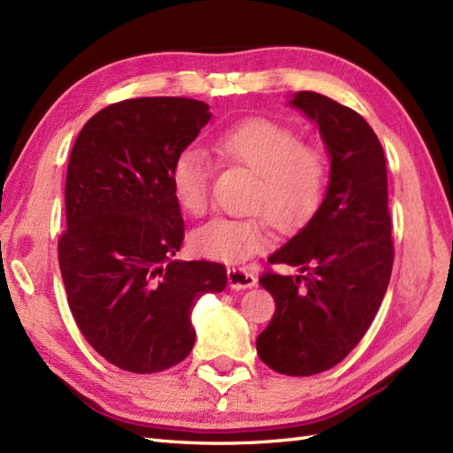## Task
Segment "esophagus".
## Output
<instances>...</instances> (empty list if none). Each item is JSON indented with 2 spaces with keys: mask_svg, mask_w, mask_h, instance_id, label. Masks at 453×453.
I'll return each mask as SVG.
<instances>
[{
  "mask_svg": "<svg viewBox=\"0 0 453 453\" xmlns=\"http://www.w3.org/2000/svg\"><path fill=\"white\" fill-rule=\"evenodd\" d=\"M226 276H228V286L232 289H250L257 286V278L248 271H243V268L232 266L226 271Z\"/></svg>",
  "mask_w": 453,
  "mask_h": 453,
  "instance_id": "obj_1",
  "label": "esophagus"
}]
</instances>
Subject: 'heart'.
I'll use <instances>...</instances> for the list:
<instances>
[{
	"label": "heart",
	"instance_id": "heart-1",
	"mask_svg": "<svg viewBox=\"0 0 453 453\" xmlns=\"http://www.w3.org/2000/svg\"><path fill=\"white\" fill-rule=\"evenodd\" d=\"M215 152L226 162L243 165L255 175L248 207L263 211L250 217H217L198 228L192 248L200 257L219 263H242L265 248L266 219L280 230H296L318 210L326 185L322 156L301 144L293 129L266 118L240 121L219 133ZM207 154L188 146L171 165V187L188 215L200 217L210 205Z\"/></svg>",
	"mask_w": 453,
	"mask_h": 453
}]
</instances>
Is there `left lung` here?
<instances>
[{
    "label": "left lung",
    "mask_w": 453,
    "mask_h": 453,
    "mask_svg": "<svg viewBox=\"0 0 453 453\" xmlns=\"http://www.w3.org/2000/svg\"><path fill=\"white\" fill-rule=\"evenodd\" d=\"M318 126L329 157L326 196L268 263L297 276L266 273L261 286L276 312L257 337V354L278 373L334 368L360 343L381 307L393 271L383 146L358 112L312 91L288 103Z\"/></svg>",
    "instance_id": "left-lung-1"
}]
</instances>
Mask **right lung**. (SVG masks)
<instances>
[{
	"label": "right lung",
	"mask_w": 453,
	"mask_h": 453,
	"mask_svg": "<svg viewBox=\"0 0 453 453\" xmlns=\"http://www.w3.org/2000/svg\"><path fill=\"white\" fill-rule=\"evenodd\" d=\"M210 119L185 96L129 99L96 112L72 149L60 274L83 337L126 372L185 360L194 304L226 286L223 265L173 259L185 223L171 165Z\"/></svg>",
	"instance_id": "obj_1"
}]
</instances>
